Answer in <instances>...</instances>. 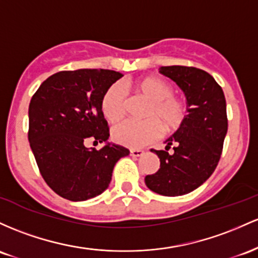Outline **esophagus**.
<instances>
[{
    "label": "esophagus",
    "mask_w": 258,
    "mask_h": 258,
    "mask_svg": "<svg viewBox=\"0 0 258 258\" xmlns=\"http://www.w3.org/2000/svg\"><path fill=\"white\" fill-rule=\"evenodd\" d=\"M130 155H132L133 157H140V156L144 155V150L132 149V150H130Z\"/></svg>",
    "instance_id": "obj_1"
}]
</instances>
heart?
Segmentation results:
<instances>
[{
  "instance_id": "heart-1",
  "label": "heart",
  "mask_w": 258,
  "mask_h": 258,
  "mask_svg": "<svg viewBox=\"0 0 258 258\" xmlns=\"http://www.w3.org/2000/svg\"><path fill=\"white\" fill-rule=\"evenodd\" d=\"M138 95L150 101L145 117L147 119L126 120L114 126L112 132L115 143L132 149L143 147L162 135L178 132L187 119V105L183 97L173 94L174 89L166 80L157 77H145L132 83ZM128 105L126 92L120 84H112L101 97V111L111 123L124 118Z\"/></svg>"
}]
</instances>
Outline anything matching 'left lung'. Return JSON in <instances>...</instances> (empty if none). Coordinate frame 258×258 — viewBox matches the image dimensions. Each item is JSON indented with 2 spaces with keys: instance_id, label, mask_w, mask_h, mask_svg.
<instances>
[{
  "instance_id": "left-lung-1",
  "label": "left lung",
  "mask_w": 258,
  "mask_h": 258,
  "mask_svg": "<svg viewBox=\"0 0 258 258\" xmlns=\"http://www.w3.org/2000/svg\"><path fill=\"white\" fill-rule=\"evenodd\" d=\"M160 73L185 92L189 114L183 128L166 140V150H151L161 164L145 183L160 195L179 196L204 184L218 166L228 132L227 103L221 85L202 69L168 66Z\"/></svg>"
}]
</instances>
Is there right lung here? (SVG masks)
Segmentation results:
<instances>
[{
    "label": "right lung",
    "mask_w": 258,
    "mask_h": 258,
    "mask_svg": "<svg viewBox=\"0 0 258 258\" xmlns=\"http://www.w3.org/2000/svg\"><path fill=\"white\" fill-rule=\"evenodd\" d=\"M123 74L108 69L62 71L43 82L29 105L28 139L40 174L57 195L85 201L108 187L114 164L129 150L107 144L86 149L88 140L109 137L101 97Z\"/></svg>",
    "instance_id": "1"
}]
</instances>
